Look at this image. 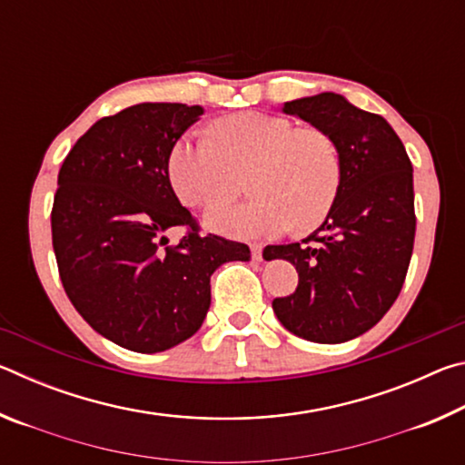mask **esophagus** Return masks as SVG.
<instances>
[{"label": "esophagus", "mask_w": 465, "mask_h": 465, "mask_svg": "<svg viewBox=\"0 0 465 465\" xmlns=\"http://www.w3.org/2000/svg\"><path fill=\"white\" fill-rule=\"evenodd\" d=\"M250 250H252V258H254V261H262V246H261V243H252Z\"/></svg>", "instance_id": "obj_1"}]
</instances>
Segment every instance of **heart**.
<instances>
[{"label": "heart", "mask_w": 465, "mask_h": 465, "mask_svg": "<svg viewBox=\"0 0 465 465\" xmlns=\"http://www.w3.org/2000/svg\"><path fill=\"white\" fill-rule=\"evenodd\" d=\"M252 168L246 203L217 202L204 213L211 230L230 238H272L312 232L334 209L342 188L341 147L328 131L299 127L269 113H240L215 121L209 135L188 133L170 149L168 176L180 201L204 207L237 187Z\"/></svg>", "instance_id": "heart-1"}]
</instances>
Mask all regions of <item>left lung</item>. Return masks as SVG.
Segmentation results:
<instances>
[{
    "mask_svg": "<svg viewBox=\"0 0 465 465\" xmlns=\"http://www.w3.org/2000/svg\"><path fill=\"white\" fill-rule=\"evenodd\" d=\"M282 113L336 139L344 178L316 232L302 243L264 248V261L282 258L299 274L295 293L274 299L272 310L299 338L344 342L373 328L402 291L416 232L412 163L383 116L341 94L291 100Z\"/></svg>",
    "mask_w": 465,
    "mask_h": 465,
    "instance_id": "1",
    "label": "left lung"
}]
</instances>
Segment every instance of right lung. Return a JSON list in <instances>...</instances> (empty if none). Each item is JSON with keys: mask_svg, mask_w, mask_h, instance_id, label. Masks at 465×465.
<instances>
[{"mask_svg": "<svg viewBox=\"0 0 465 465\" xmlns=\"http://www.w3.org/2000/svg\"><path fill=\"white\" fill-rule=\"evenodd\" d=\"M201 114L176 102L129 106L94 123L59 170L51 230L63 289L123 349L162 352L184 342L209 312L211 274L250 261L246 243L201 235L172 191L170 149ZM172 226L187 232L168 247Z\"/></svg>", "mask_w": 465, "mask_h": 465, "instance_id": "1", "label": "right lung"}]
</instances>
